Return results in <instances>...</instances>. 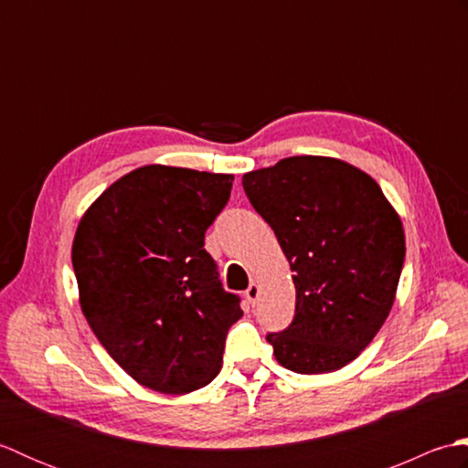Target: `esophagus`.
<instances>
[{"label":"esophagus","mask_w":468,"mask_h":468,"mask_svg":"<svg viewBox=\"0 0 468 468\" xmlns=\"http://www.w3.org/2000/svg\"><path fill=\"white\" fill-rule=\"evenodd\" d=\"M245 297H247V302H250L251 305H255V303H257V300H260V285H257V283H251L250 287H247Z\"/></svg>","instance_id":"esophagus-1"}]
</instances>
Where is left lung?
Wrapping results in <instances>:
<instances>
[{"label":"left lung","mask_w":468,"mask_h":468,"mask_svg":"<svg viewBox=\"0 0 468 468\" xmlns=\"http://www.w3.org/2000/svg\"><path fill=\"white\" fill-rule=\"evenodd\" d=\"M243 188L293 271V322L267 334L277 362L340 370L392 310L406 255L399 213L370 175L327 156L283 158L243 175Z\"/></svg>","instance_id":"obj_1"}]
</instances>
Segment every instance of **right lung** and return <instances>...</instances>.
I'll return each instance as SVG.
<instances>
[{
    "instance_id": "obj_1",
    "label": "right lung",
    "mask_w": 468,
    "mask_h": 468,
    "mask_svg": "<svg viewBox=\"0 0 468 468\" xmlns=\"http://www.w3.org/2000/svg\"><path fill=\"white\" fill-rule=\"evenodd\" d=\"M233 175L148 165L118 178L76 229L72 265L86 322L112 360L163 394L198 390L221 370L243 315L205 251Z\"/></svg>"
}]
</instances>
